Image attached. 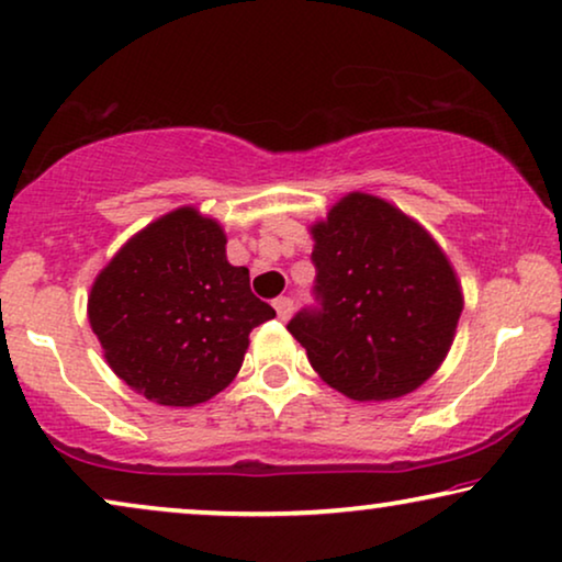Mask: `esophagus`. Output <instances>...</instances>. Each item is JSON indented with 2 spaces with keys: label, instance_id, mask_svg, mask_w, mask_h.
<instances>
[{
  "label": "esophagus",
  "instance_id": "esophagus-1",
  "mask_svg": "<svg viewBox=\"0 0 562 562\" xmlns=\"http://www.w3.org/2000/svg\"><path fill=\"white\" fill-rule=\"evenodd\" d=\"M273 306H276V314H279V319H289L291 312H294V299L279 296V299H276V302H273Z\"/></svg>",
  "mask_w": 562,
  "mask_h": 562
}]
</instances>
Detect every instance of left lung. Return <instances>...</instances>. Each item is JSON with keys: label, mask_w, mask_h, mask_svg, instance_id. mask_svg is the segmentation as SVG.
Segmentation results:
<instances>
[{"label": "left lung", "mask_w": 562, "mask_h": 562, "mask_svg": "<svg viewBox=\"0 0 562 562\" xmlns=\"http://www.w3.org/2000/svg\"><path fill=\"white\" fill-rule=\"evenodd\" d=\"M312 235L314 304L286 327L314 371L356 402L422 386L448 356L463 312L445 252L396 206L358 191Z\"/></svg>", "instance_id": "obj_1"}]
</instances>
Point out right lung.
<instances>
[{
    "label": "right lung",
    "mask_w": 562,
    "mask_h": 562,
    "mask_svg": "<svg viewBox=\"0 0 562 562\" xmlns=\"http://www.w3.org/2000/svg\"><path fill=\"white\" fill-rule=\"evenodd\" d=\"M217 222L181 206L137 233L97 276L89 322L114 373L150 402L194 406L235 379L252 327L273 319L229 266Z\"/></svg>",
    "instance_id": "obj_1"
}]
</instances>
